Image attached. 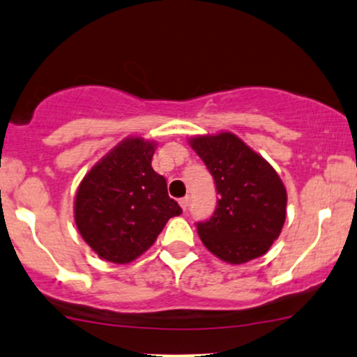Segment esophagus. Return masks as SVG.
<instances>
[{"instance_id":"34e87169","label":"esophagus","mask_w":357,"mask_h":357,"mask_svg":"<svg viewBox=\"0 0 357 357\" xmlns=\"http://www.w3.org/2000/svg\"><path fill=\"white\" fill-rule=\"evenodd\" d=\"M179 206H181L183 211H186L188 206H189V196L181 197V199H179Z\"/></svg>"}]
</instances>
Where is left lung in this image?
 <instances>
[{
	"mask_svg": "<svg viewBox=\"0 0 357 357\" xmlns=\"http://www.w3.org/2000/svg\"><path fill=\"white\" fill-rule=\"evenodd\" d=\"M189 145L219 194L212 218L197 224L206 249L234 265L267 254L287 218V189L273 166L231 132L192 137Z\"/></svg>",
	"mask_w": 357,
	"mask_h": 357,
	"instance_id": "obj_1",
	"label": "left lung"
}]
</instances>
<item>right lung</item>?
<instances>
[{"mask_svg":"<svg viewBox=\"0 0 357 357\" xmlns=\"http://www.w3.org/2000/svg\"><path fill=\"white\" fill-rule=\"evenodd\" d=\"M155 142L128 137L84 176L74 201L80 236L103 260L128 264L181 214L166 179L151 168Z\"/></svg>","mask_w":357,"mask_h":357,"instance_id":"right-lung-1","label":"right lung"}]
</instances>
